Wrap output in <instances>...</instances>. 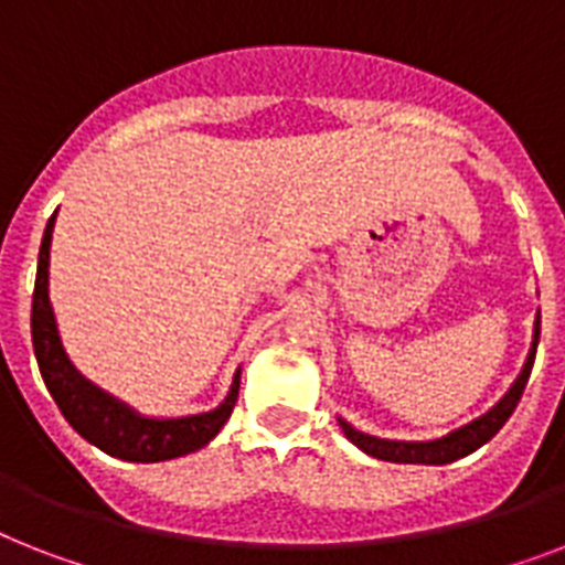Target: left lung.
I'll return each instance as SVG.
<instances>
[{
  "label": "left lung",
  "instance_id": "1",
  "mask_svg": "<svg viewBox=\"0 0 565 565\" xmlns=\"http://www.w3.org/2000/svg\"><path fill=\"white\" fill-rule=\"evenodd\" d=\"M536 342H540V313H536L534 319V339H531L529 360L522 365L520 377L513 380L511 388H508L484 415L473 417L470 424L458 426V429L441 435V438H433V441H392V438H377V435L360 433V429H354V426L348 424L345 417H339V426H342V433H345L348 441L354 444V447H360L365 456L394 461V465H452L458 458L476 452L481 444H488L490 438L505 426L508 417L513 415L522 392H525V383H529L531 377V365H534L536 356Z\"/></svg>",
  "mask_w": 565,
  "mask_h": 565
}]
</instances>
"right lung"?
<instances>
[{"mask_svg": "<svg viewBox=\"0 0 565 565\" xmlns=\"http://www.w3.org/2000/svg\"><path fill=\"white\" fill-rule=\"evenodd\" d=\"M54 211L40 243L36 258L34 301H31V339H34V356L43 374L45 388L52 392L57 409L63 412L72 429L84 435L86 441L104 449L107 456L121 461H168V458L188 456L214 438L235 409L237 388H241V371L232 380V388L223 397L217 409L200 412L185 417H148L98 388L72 365L66 348L60 342V330L54 322L52 298H49V252H52Z\"/></svg>", "mask_w": 565, "mask_h": 565, "instance_id": "add662e5", "label": "right lung"}]
</instances>
